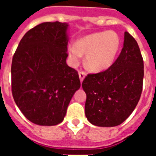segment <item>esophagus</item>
<instances>
[{
    "instance_id": "obj_1",
    "label": "esophagus",
    "mask_w": 156,
    "mask_h": 156,
    "mask_svg": "<svg viewBox=\"0 0 156 156\" xmlns=\"http://www.w3.org/2000/svg\"><path fill=\"white\" fill-rule=\"evenodd\" d=\"M78 75H79V78H80V82L81 83H83V79L85 78L86 73L85 72H79V73H78Z\"/></svg>"
}]
</instances>
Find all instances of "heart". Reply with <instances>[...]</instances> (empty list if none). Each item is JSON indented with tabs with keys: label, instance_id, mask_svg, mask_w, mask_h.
Returning a JSON list of instances; mask_svg holds the SVG:
<instances>
[{
	"label": "heart",
	"instance_id": "heart-1",
	"mask_svg": "<svg viewBox=\"0 0 156 156\" xmlns=\"http://www.w3.org/2000/svg\"><path fill=\"white\" fill-rule=\"evenodd\" d=\"M121 48V39L115 31H103L81 38L68 47V56L72 66H76L86 55V65L89 69L100 72L113 64Z\"/></svg>",
	"mask_w": 156,
	"mask_h": 156
}]
</instances>
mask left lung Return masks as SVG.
Returning <instances> with one entry per match:
<instances>
[{
	"label": "left lung",
	"instance_id": "left-lung-1",
	"mask_svg": "<svg viewBox=\"0 0 156 156\" xmlns=\"http://www.w3.org/2000/svg\"><path fill=\"white\" fill-rule=\"evenodd\" d=\"M143 60L138 43L127 31L116 61L107 70L88 74L82 83L87 95L85 114L100 127L119 126L137 106L143 90Z\"/></svg>",
	"mask_w": 156,
	"mask_h": 156
}]
</instances>
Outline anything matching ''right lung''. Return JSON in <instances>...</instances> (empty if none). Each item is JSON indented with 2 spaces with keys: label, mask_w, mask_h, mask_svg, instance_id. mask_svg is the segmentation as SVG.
<instances>
[{
  "label": "right lung",
  "mask_w": 156,
  "mask_h": 156,
  "mask_svg": "<svg viewBox=\"0 0 156 156\" xmlns=\"http://www.w3.org/2000/svg\"><path fill=\"white\" fill-rule=\"evenodd\" d=\"M69 24L43 23L26 33L13 55L12 94L32 123L62 122L71 99L80 88L78 72L66 64Z\"/></svg>",
  "instance_id": "obj_1"
}]
</instances>
